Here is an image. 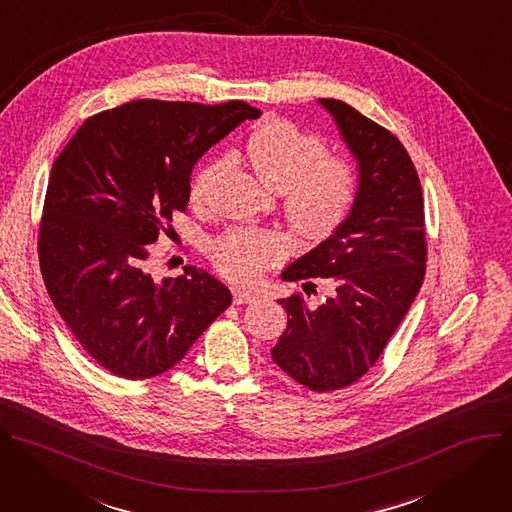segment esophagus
Masks as SVG:
<instances>
[{"label": "esophagus", "mask_w": 512, "mask_h": 512, "mask_svg": "<svg viewBox=\"0 0 512 512\" xmlns=\"http://www.w3.org/2000/svg\"><path fill=\"white\" fill-rule=\"evenodd\" d=\"M258 297L252 293V291H246V289H240L236 287L234 289V303L236 305H242V303H254Z\"/></svg>", "instance_id": "esophagus-1"}]
</instances>
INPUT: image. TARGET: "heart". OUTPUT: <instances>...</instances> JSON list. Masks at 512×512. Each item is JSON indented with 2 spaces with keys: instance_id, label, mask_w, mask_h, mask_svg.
Instances as JSON below:
<instances>
[{
  "instance_id": "heart-1",
  "label": "heart",
  "mask_w": 512,
  "mask_h": 512,
  "mask_svg": "<svg viewBox=\"0 0 512 512\" xmlns=\"http://www.w3.org/2000/svg\"><path fill=\"white\" fill-rule=\"evenodd\" d=\"M254 175L285 195L293 230L311 242L329 238L346 219L356 197V166L346 156L327 154L325 142L287 120H266L246 140ZM227 166L225 158L203 164L193 179L191 199L203 203ZM285 254V242L270 230H236L213 244L217 268L230 278L252 280Z\"/></svg>"
}]
</instances>
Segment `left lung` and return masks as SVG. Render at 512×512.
Here are the masks:
<instances>
[{
    "mask_svg": "<svg viewBox=\"0 0 512 512\" xmlns=\"http://www.w3.org/2000/svg\"><path fill=\"white\" fill-rule=\"evenodd\" d=\"M358 162L348 217L317 248L282 270V280L323 278L331 297L280 299L289 323L274 364L313 392L360 380L409 313L425 276L423 191L415 164L386 128L339 99H319ZM307 293V289H305Z\"/></svg>",
    "mask_w": 512,
    "mask_h": 512,
    "instance_id": "8db88e82",
    "label": "left lung"
}]
</instances>
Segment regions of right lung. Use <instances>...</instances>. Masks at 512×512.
I'll use <instances>...</instances> for the list:
<instances>
[{
	"label": "right lung",
	"mask_w": 512,
	"mask_h": 512,
	"mask_svg": "<svg viewBox=\"0 0 512 512\" xmlns=\"http://www.w3.org/2000/svg\"><path fill=\"white\" fill-rule=\"evenodd\" d=\"M260 109L138 99L85 120L54 160L38 256L46 291L111 374L142 380L179 364L232 303L197 266L148 272L150 244L185 211L195 162Z\"/></svg>",
	"instance_id": "right-lung-1"
}]
</instances>
